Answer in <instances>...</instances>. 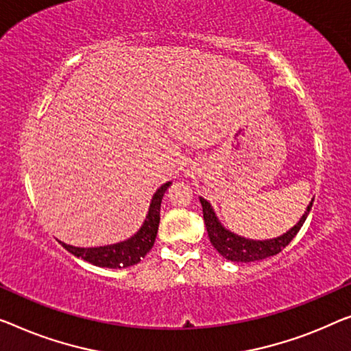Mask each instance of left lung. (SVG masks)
I'll return each instance as SVG.
<instances>
[{
    "instance_id": "1",
    "label": "left lung",
    "mask_w": 351,
    "mask_h": 351,
    "mask_svg": "<svg viewBox=\"0 0 351 351\" xmlns=\"http://www.w3.org/2000/svg\"><path fill=\"white\" fill-rule=\"evenodd\" d=\"M312 202L311 205L307 206V211L304 213V216L301 217V221L298 222L290 232L284 233L279 238L268 239V241H252V239L237 237V234H233L232 232L223 228L221 223H219L211 205H209L205 198H200L206 232L209 241L214 245V249H216L223 258H227L230 261H243V263L269 258L273 257V255L279 254L284 247H287L291 239L296 237V233L301 230L302 223H304L307 214H309L312 208Z\"/></svg>"
}]
</instances>
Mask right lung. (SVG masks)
I'll return each mask as SVG.
<instances>
[{"instance_id":"obj_1","label":"right lung","mask_w":351,"mask_h":351,"mask_svg":"<svg viewBox=\"0 0 351 351\" xmlns=\"http://www.w3.org/2000/svg\"><path fill=\"white\" fill-rule=\"evenodd\" d=\"M170 184L171 182H165L154 193L145 223L138 230L137 234H134L128 241L113 245H104V247L88 249L74 247V245L60 241L61 245L66 250H69L72 255H75V257L90 261V263L96 266H102V268H128V266L137 265L149 252L156 241V234H158V227L160 221V202Z\"/></svg>"}]
</instances>
